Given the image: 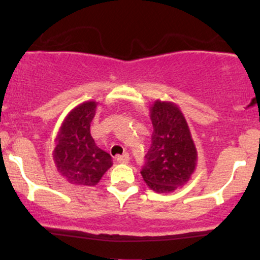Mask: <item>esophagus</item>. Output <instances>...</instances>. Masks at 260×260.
Segmentation results:
<instances>
[{
    "instance_id": "1",
    "label": "esophagus",
    "mask_w": 260,
    "mask_h": 260,
    "mask_svg": "<svg viewBox=\"0 0 260 260\" xmlns=\"http://www.w3.org/2000/svg\"><path fill=\"white\" fill-rule=\"evenodd\" d=\"M117 162L118 164H128V162H129V154L123 153L122 156H118Z\"/></svg>"
}]
</instances>
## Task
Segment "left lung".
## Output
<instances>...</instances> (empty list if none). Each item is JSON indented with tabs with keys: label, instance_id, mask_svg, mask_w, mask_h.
I'll return each instance as SVG.
<instances>
[{
	"label": "left lung",
	"instance_id": "1",
	"mask_svg": "<svg viewBox=\"0 0 260 260\" xmlns=\"http://www.w3.org/2000/svg\"><path fill=\"white\" fill-rule=\"evenodd\" d=\"M149 111L153 133L141 175L156 192H172L190 180L198 162V151L176 104L156 101Z\"/></svg>",
	"mask_w": 260,
	"mask_h": 260
}]
</instances>
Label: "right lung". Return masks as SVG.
I'll return each instance as SVG.
<instances>
[{
  "mask_svg": "<svg viewBox=\"0 0 260 260\" xmlns=\"http://www.w3.org/2000/svg\"><path fill=\"white\" fill-rule=\"evenodd\" d=\"M96 102L75 107L62 122L56 137L54 161L57 171L70 183L94 186L112 167V157L99 148L90 135Z\"/></svg>",
  "mask_w": 260,
  "mask_h": 260,
  "instance_id": "right-lung-1",
  "label": "right lung"
}]
</instances>
